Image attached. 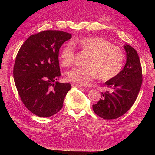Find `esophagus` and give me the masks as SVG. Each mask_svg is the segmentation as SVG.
I'll use <instances>...</instances> for the list:
<instances>
[{
  "instance_id": "esophagus-1",
  "label": "esophagus",
  "mask_w": 155,
  "mask_h": 155,
  "mask_svg": "<svg viewBox=\"0 0 155 155\" xmlns=\"http://www.w3.org/2000/svg\"><path fill=\"white\" fill-rule=\"evenodd\" d=\"M71 85L72 87H76V88H81V86L78 85V84H76V83H72Z\"/></svg>"
}]
</instances>
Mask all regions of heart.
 I'll use <instances>...</instances> for the list:
<instances>
[{
    "label": "heart",
    "instance_id": "1",
    "mask_svg": "<svg viewBox=\"0 0 155 155\" xmlns=\"http://www.w3.org/2000/svg\"><path fill=\"white\" fill-rule=\"evenodd\" d=\"M84 52L89 54L86 68H74L67 72L69 81L81 85H88L98 77L108 81L119 74L123 67L125 55L123 50L102 37H91L74 42ZM60 58L63 67L72 65L76 58L74 45L68 43L61 51Z\"/></svg>",
    "mask_w": 155,
    "mask_h": 155
}]
</instances>
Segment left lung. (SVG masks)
I'll list each match as a JSON object with an SVG mask.
<instances>
[{
    "mask_svg": "<svg viewBox=\"0 0 155 155\" xmlns=\"http://www.w3.org/2000/svg\"><path fill=\"white\" fill-rule=\"evenodd\" d=\"M127 60L125 67L116 76L105 83L109 89L101 92V98L92 105L94 112L105 120L118 118L133 106L142 83V72L137 51L124 45Z\"/></svg>",
    "mask_w": 155,
    "mask_h": 155,
    "instance_id": "1",
    "label": "left lung"
}]
</instances>
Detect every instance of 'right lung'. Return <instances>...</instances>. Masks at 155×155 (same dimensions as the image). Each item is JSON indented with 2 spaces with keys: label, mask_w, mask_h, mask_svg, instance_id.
<instances>
[{
  "label": "right lung",
  "mask_w": 155,
  "mask_h": 155,
  "mask_svg": "<svg viewBox=\"0 0 155 155\" xmlns=\"http://www.w3.org/2000/svg\"><path fill=\"white\" fill-rule=\"evenodd\" d=\"M72 35L46 30L30 36L18 50L13 67L14 81L21 99L32 113L42 118L58 112L70 83L58 81L59 51Z\"/></svg>",
  "instance_id": "add662e5"
}]
</instances>
